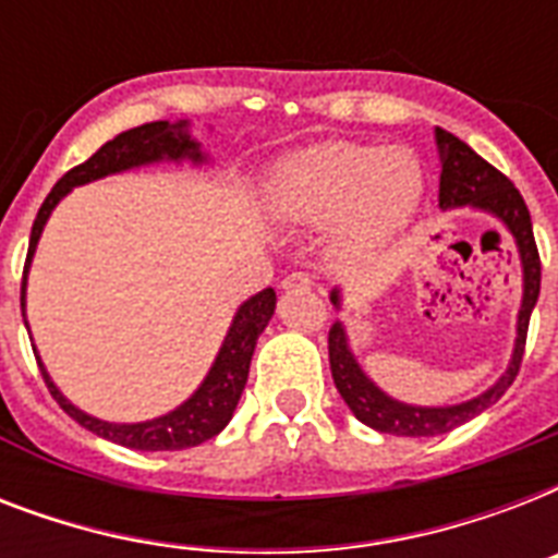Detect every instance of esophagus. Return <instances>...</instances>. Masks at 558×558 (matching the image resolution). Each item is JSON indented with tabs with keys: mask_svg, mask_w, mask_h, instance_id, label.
<instances>
[{
	"mask_svg": "<svg viewBox=\"0 0 558 558\" xmlns=\"http://www.w3.org/2000/svg\"><path fill=\"white\" fill-rule=\"evenodd\" d=\"M280 289H283V292H310V289H313V278L304 275V271H292V275L283 278Z\"/></svg>",
	"mask_w": 558,
	"mask_h": 558,
	"instance_id": "1",
	"label": "esophagus"
}]
</instances>
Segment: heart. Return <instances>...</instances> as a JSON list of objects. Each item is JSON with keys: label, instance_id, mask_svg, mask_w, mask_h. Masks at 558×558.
Wrapping results in <instances>:
<instances>
[{"label": "heart", "instance_id": "1", "mask_svg": "<svg viewBox=\"0 0 558 558\" xmlns=\"http://www.w3.org/2000/svg\"><path fill=\"white\" fill-rule=\"evenodd\" d=\"M420 193L423 170L405 147L327 142L278 170L271 199L289 222H339L341 243L371 248L405 228Z\"/></svg>", "mask_w": 558, "mask_h": 558}]
</instances>
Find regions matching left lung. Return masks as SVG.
Returning <instances> with one entry per match:
<instances>
[{"label": "left lung", "mask_w": 558, "mask_h": 558, "mask_svg": "<svg viewBox=\"0 0 558 558\" xmlns=\"http://www.w3.org/2000/svg\"><path fill=\"white\" fill-rule=\"evenodd\" d=\"M434 142H437L442 165L440 208L484 210V214L498 219L515 240L521 260V306L519 322H515V344H512L507 371L498 376L493 388H486L484 393H477L466 402H458V405H408V402H399L390 393H385L359 365L356 353L350 348L344 324H332L330 371L341 399L348 402L359 423L371 425L376 432L397 434V437H437V434H446L451 428H458V425L469 423V420H475L477 414H484L486 408L495 405L507 393V388H510L521 367L530 315H533L538 289H542V263H538V248L536 240H533V222H530V210L521 199V193L515 191V185L504 177L501 170H495L489 161L481 159L469 144H463L451 133L440 130V126L434 130ZM330 301L336 310H341L339 289H332Z\"/></svg>", "instance_id": "left-lung-1"}]
</instances>
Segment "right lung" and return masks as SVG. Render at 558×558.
<instances>
[{
  "label": "right lung",
  "instance_id": "1",
  "mask_svg": "<svg viewBox=\"0 0 558 558\" xmlns=\"http://www.w3.org/2000/svg\"><path fill=\"white\" fill-rule=\"evenodd\" d=\"M187 126H191L187 121H177V124H170V121H153V124L133 126V130H126V133L116 135L112 142L104 144L95 156H89L83 165L69 170L51 187V193L43 202V208H39L37 219H34V228H31L28 257H25V271H22V318H25V287H28L31 257L37 252L39 234H43L51 210L57 208V202L63 199L72 187L89 185L95 179L124 173V170L133 168H144V165H159V161L205 165L208 156L202 153V144L193 138ZM275 304H278V295H275L271 287L252 295L248 301H243L240 310L234 313V322L228 327L222 348H219L217 359H214V365H210L208 376L202 379L199 388L193 390L182 405H177L168 414L144 420V423H109V420H98V416L81 411L51 381L46 365L39 362L37 350H34V356H37L43 379H46L51 397L57 399V405L63 408L72 420H77L83 428H89L92 434H98L104 440H112L118 446H126V449L135 451L191 449V446H199V442L217 437L228 425V420L234 416V408L240 402L245 379H248L254 344L260 339V332L266 330V324L271 322ZM25 327H28V322H25Z\"/></svg>",
  "mask_w": 558,
  "mask_h": 558
}]
</instances>
